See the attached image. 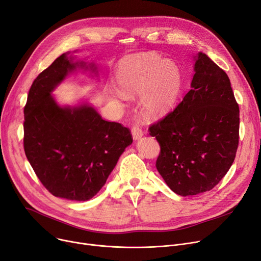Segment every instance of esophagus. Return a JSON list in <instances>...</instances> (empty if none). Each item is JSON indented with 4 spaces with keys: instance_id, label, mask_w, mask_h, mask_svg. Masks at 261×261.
Wrapping results in <instances>:
<instances>
[{
    "instance_id": "obj_1",
    "label": "esophagus",
    "mask_w": 261,
    "mask_h": 261,
    "mask_svg": "<svg viewBox=\"0 0 261 261\" xmlns=\"http://www.w3.org/2000/svg\"><path fill=\"white\" fill-rule=\"evenodd\" d=\"M131 132H132V136H133V139L136 141V140H140L142 136L144 135V131L142 130V128L141 127H139V126H133L132 127V129H131Z\"/></svg>"
}]
</instances>
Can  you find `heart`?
Returning a JSON list of instances; mask_svg holds the SVG:
<instances>
[{
	"label": "heart",
	"instance_id": "heart-1",
	"mask_svg": "<svg viewBox=\"0 0 261 261\" xmlns=\"http://www.w3.org/2000/svg\"><path fill=\"white\" fill-rule=\"evenodd\" d=\"M117 85L126 98L141 96L142 110L148 117L168 112L176 101L182 86L181 68L174 61L153 53L123 59L117 68Z\"/></svg>",
	"mask_w": 261,
	"mask_h": 261
}]
</instances>
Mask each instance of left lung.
<instances>
[{
	"instance_id": "left-lung-1",
	"label": "left lung",
	"mask_w": 261,
	"mask_h": 261,
	"mask_svg": "<svg viewBox=\"0 0 261 261\" xmlns=\"http://www.w3.org/2000/svg\"><path fill=\"white\" fill-rule=\"evenodd\" d=\"M195 72L183 100L148 129L161 147L158 171L183 197L205 193L220 182L239 144V106L228 76L203 53Z\"/></svg>"
}]
</instances>
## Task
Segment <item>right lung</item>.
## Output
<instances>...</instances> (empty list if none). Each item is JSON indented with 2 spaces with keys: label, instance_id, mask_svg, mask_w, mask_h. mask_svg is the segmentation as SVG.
<instances>
[{
  "label": "right lung",
  "instance_id": "1",
  "mask_svg": "<svg viewBox=\"0 0 261 261\" xmlns=\"http://www.w3.org/2000/svg\"><path fill=\"white\" fill-rule=\"evenodd\" d=\"M79 65L86 63L62 54L34 80L24 107L23 144L38 179L53 196L87 201L105 185L133 140L128 128L102 119L88 105L62 108L55 101L51 91Z\"/></svg>",
  "mask_w": 261,
  "mask_h": 261
}]
</instances>
